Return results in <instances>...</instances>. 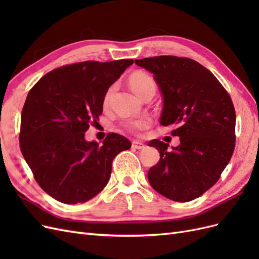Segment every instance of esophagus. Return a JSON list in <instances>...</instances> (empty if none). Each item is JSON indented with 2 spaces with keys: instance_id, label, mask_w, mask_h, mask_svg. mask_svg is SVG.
I'll return each instance as SVG.
<instances>
[{
  "instance_id": "34e87169",
  "label": "esophagus",
  "mask_w": 259,
  "mask_h": 259,
  "mask_svg": "<svg viewBox=\"0 0 259 259\" xmlns=\"http://www.w3.org/2000/svg\"><path fill=\"white\" fill-rule=\"evenodd\" d=\"M132 148L138 149V150H140V149H144L145 148V145L142 142H137V140H134V142L132 143Z\"/></svg>"
}]
</instances>
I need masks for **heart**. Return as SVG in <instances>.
Segmentation results:
<instances>
[{"label": "heart", "mask_w": 259, "mask_h": 259, "mask_svg": "<svg viewBox=\"0 0 259 259\" xmlns=\"http://www.w3.org/2000/svg\"><path fill=\"white\" fill-rule=\"evenodd\" d=\"M130 88L133 90L136 95H138L140 98H143L145 95L149 93H155L156 90V83L153 77L143 71L134 72L128 80ZM114 92V86L109 88V90L106 92V95L104 98V103L107 105L110 100L112 94ZM150 124V121L147 117H139V119H128L123 123V127L126 128L130 132L137 133L139 131L145 130L148 125Z\"/></svg>", "instance_id": "b5f03b06"}]
</instances>
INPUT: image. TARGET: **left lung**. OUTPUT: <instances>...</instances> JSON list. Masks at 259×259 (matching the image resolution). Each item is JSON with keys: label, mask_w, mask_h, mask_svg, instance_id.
I'll return each instance as SVG.
<instances>
[{"label": "left lung", "mask_w": 259, "mask_h": 259, "mask_svg": "<svg viewBox=\"0 0 259 259\" xmlns=\"http://www.w3.org/2000/svg\"><path fill=\"white\" fill-rule=\"evenodd\" d=\"M153 74L163 96L160 123L173 125L180 144L153 139L160 161L148 171L153 189L176 202L199 198L216 184L236 143V111L229 94L198 61L176 56L135 60Z\"/></svg>", "instance_id": "8db88e82"}]
</instances>
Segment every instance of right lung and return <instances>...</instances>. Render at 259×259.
Listing matches in <instances>:
<instances>
[{
    "label": "right lung",
    "mask_w": 259,
    "mask_h": 259,
    "mask_svg": "<svg viewBox=\"0 0 259 259\" xmlns=\"http://www.w3.org/2000/svg\"><path fill=\"white\" fill-rule=\"evenodd\" d=\"M133 59L84 61L53 70L28 93L21 112L20 150L36 183L66 204L91 200L104 189L117 153L131 148L122 135L86 142L99 121L106 92Z\"/></svg>",
    "instance_id": "1"
}]
</instances>
